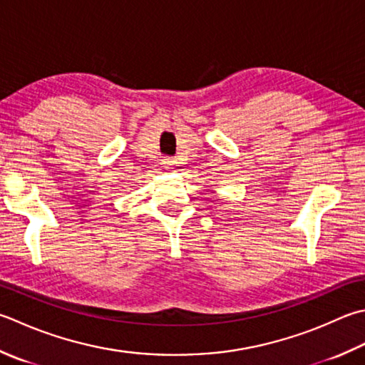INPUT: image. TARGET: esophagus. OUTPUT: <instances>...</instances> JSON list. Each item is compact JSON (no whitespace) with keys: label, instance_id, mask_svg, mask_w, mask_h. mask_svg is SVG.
I'll list each match as a JSON object with an SVG mask.
<instances>
[{"label":"esophagus","instance_id":"esophagus-1","mask_svg":"<svg viewBox=\"0 0 365 365\" xmlns=\"http://www.w3.org/2000/svg\"><path fill=\"white\" fill-rule=\"evenodd\" d=\"M161 164H163L164 169L173 170V169H175V166H177V161H175L174 158H170V156H166V158H163Z\"/></svg>","mask_w":365,"mask_h":365}]
</instances>
